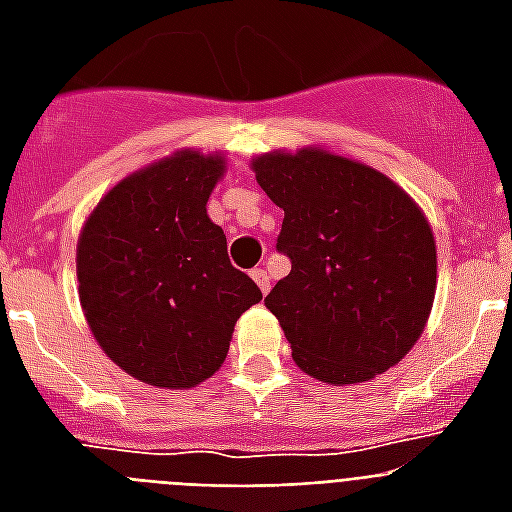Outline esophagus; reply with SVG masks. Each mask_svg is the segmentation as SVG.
<instances>
[{"label": "esophagus", "instance_id": "obj_1", "mask_svg": "<svg viewBox=\"0 0 512 512\" xmlns=\"http://www.w3.org/2000/svg\"><path fill=\"white\" fill-rule=\"evenodd\" d=\"M252 279L257 281V287L263 289V295H268V289H271V276H268V271H265V268H255V271H252Z\"/></svg>", "mask_w": 512, "mask_h": 512}]
</instances>
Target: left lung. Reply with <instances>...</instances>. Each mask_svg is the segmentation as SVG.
Returning <instances> with one entry per match:
<instances>
[{
	"label": "left lung",
	"instance_id": "left-lung-1",
	"mask_svg": "<svg viewBox=\"0 0 512 512\" xmlns=\"http://www.w3.org/2000/svg\"><path fill=\"white\" fill-rule=\"evenodd\" d=\"M284 209L276 249L292 263L265 297L292 358L332 385L388 372L420 340L436 297V239L412 196L324 148L252 159Z\"/></svg>",
	"mask_w": 512,
	"mask_h": 512
}]
</instances>
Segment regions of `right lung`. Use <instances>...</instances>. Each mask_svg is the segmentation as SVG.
<instances>
[{
	"instance_id": "add662e5",
	"label": "right lung",
	"mask_w": 512,
	"mask_h": 512,
	"mask_svg": "<svg viewBox=\"0 0 512 512\" xmlns=\"http://www.w3.org/2000/svg\"><path fill=\"white\" fill-rule=\"evenodd\" d=\"M223 172V156L188 148L148 164L98 201L76 244L92 335L119 369L156 388L212 377L239 316L263 300L207 215Z\"/></svg>"
}]
</instances>
